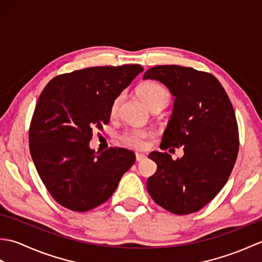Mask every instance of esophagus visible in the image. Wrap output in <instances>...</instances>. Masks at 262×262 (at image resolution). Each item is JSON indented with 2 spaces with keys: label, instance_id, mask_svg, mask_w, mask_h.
I'll list each match as a JSON object with an SVG mask.
<instances>
[{
  "label": "esophagus",
  "instance_id": "esophagus-1",
  "mask_svg": "<svg viewBox=\"0 0 262 262\" xmlns=\"http://www.w3.org/2000/svg\"><path fill=\"white\" fill-rule=\"evenodd\" d=\"M145 155L144 154H140V153H136V161L137 162H141V161H143V160H145Z\"/></svg>",
  "mask_w": 262,
  "mask_h": 262
}]
</instances>
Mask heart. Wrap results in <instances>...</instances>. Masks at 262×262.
Returning <instances> with one entry per match:
<instances>
[{
  "instance_id": "heart-1",
  "label": "heart",
  "mask_w": 262,
  "mask_h": 262,
  "mask_svg": "<svg viewBox=\"0 0 262 262\" xmlns=\"http://www.w3.org/2000/svg\"><path fill=\"white\" fill-rule=\"evenodd\" d=\"M140 96L143 99V101L147 104L149 109L154 107H164L168 103L170 99V94L165 88H163L161 84L153 81H147L140 86ZM125 93L121 92L117 96L110 105V115L117 116L119 114V110L121 107V103L124 101ZM153 136V132L148 129H138V128H134V129L126 130L122 133L121 141L122 143L127 145L128 147L142 149L146 146L147 138Z\"/></svg>"
}]
</instances>
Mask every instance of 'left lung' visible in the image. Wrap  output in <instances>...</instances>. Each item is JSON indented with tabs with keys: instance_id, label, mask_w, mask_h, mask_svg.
Instances as JSON below:
<instances>
[{
	"instance_id": "obj_1",
	"label": "left lung",
	"mask_w": 262,
	"mask_h": 262,
	"mask_svg": "<svg viewBox=\"0 0 262 262\" xmlns=\"http://www.w3.org/2000/svg\"><path fill=\"white\" fill-rule=\"evenodd\" d=\"M143 79L163 83L176 98L160 147L182 146L185 152L177 160L166 152L148 155L158 169L147 179V191L170 213H194L221 191L234 168L238 152L234 109L220 81L206 72L159 65Z\"/></svg>"
}]
</instances>
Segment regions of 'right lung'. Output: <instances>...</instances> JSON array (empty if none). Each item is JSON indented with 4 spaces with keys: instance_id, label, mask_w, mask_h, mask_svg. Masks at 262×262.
Segmentation results:
<instances>
[{
    "instance_id": "add662e5",
    "label": "right lung",
    "mask_w": 262,
    "mask_h": 262,
    "mask_svg": "<svg viewBox=\"0 0 262 262\" xmlns=\"http://www.w3.org/2000/svg\"><path fill=\"white\" fill-rule=\"evenodd\" d=\"M138 64L96 66L54 77L39 97L29 129L33 163L63 207L88 211L108 200L135 162L129 149L89 146L110 120L113 100L143 72Z\"/></svg>"
}]
</instances>
